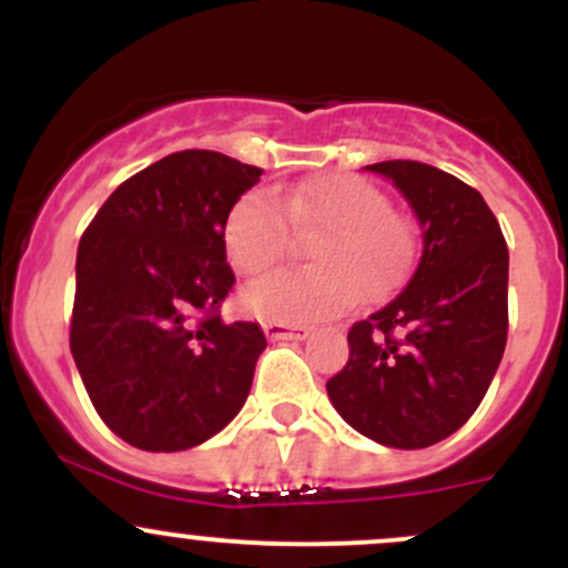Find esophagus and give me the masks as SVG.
Returning a JSON list of instances; mask_svg holds the SVG:
<instances>
[{
	"label": "esophagus",
	"instance_id": "34e87169",
	"mask_svg": "<svg viewBox=\"0 0 568 568\" xmlns=\"http://www.w3.org/2000/svg\"><path fill=\"white\" fill-rule=\"evenodd\" d=\"M263 332H266L268 341H305L311 335V326H291V324H277V321H268L263 324Z\"/></svg>",
	"mask_w": 568,
	"mask_h": 568
}]
</instances>
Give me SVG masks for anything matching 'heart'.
Returning <instances> with one entry per match:
<instances>
[{"mask_svg": "<svg viewBox=\"0 0 568 568\" xmlns=\"http://www.w3.org/2000/svg\"><path fill=\"white\" fill-rule=\"evenodd\" d=\"M294 226L311 242L313 266L280 268L242 291L244 311L277 324L337 316L357 296L382 300L415 268L420 233L393 211L385 189L363 175H321L300 186L250 189L225 220V252L242 274H261L294 247Z\"/></svg>", "mask_w": 568, "mask_h": 568, "instance_id": "obj_1", "label": "heart"}]
</instances>
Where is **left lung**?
<instances>
[{"instance_id":"8db88e82","label":"left lung","mask_w":568,"mask_h":568,"mask_svg":"<svg viewBox=\"0 0 568 568\" xmlns=\"http://www.w3.org/2000/svg\"><path fill=\"white\" fill-rule=\"evenodd\" d=\"M415 209L423 255L398 296L348 329L332 406L387 448H428L473 417L508 337V247L478 192L423 162L368 164Z\"/></svg>"}]
</instances>
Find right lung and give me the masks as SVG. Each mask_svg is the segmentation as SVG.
Returning <instances> with one entry per match:
<instances>
[{
    "label": "right lung",
    "instance_id": "1",
    "mask_svg": "<svg viewBox=\"0 0 568 568\" xmlns=\"http://www.w3.org/2000/svg\"><path fill=\"white\" fill-rule=\"evenodd\" d=\"M261 175L216 151L170 153L82 233L71 354L101 420L134 448H194L247 400L266 337L220 311L236 283L227 211Z\"/></svg>",
    "mask_w": 568,
    "mask_h": 568
}]
</instances>
